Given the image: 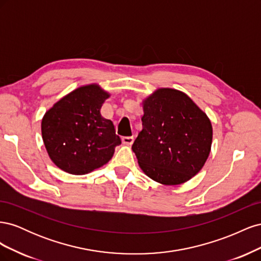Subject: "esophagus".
<instances>
[{"label":"esophagus","mask_w":261,"mask_h":261,"mask_svg":"<svg viewBox=\"0 0 261 261\" xmlns=\"http://www.w3.org/2000/svg\"><path fill=\"white\" fill-rule=\"evenodd\" d=\"M122 143H123L124 145L130 146V145L134 143V137H133V136H129V137H123V138H122Z\"/></svg>","instance_id":"1"}]
</instances>
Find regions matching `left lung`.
Segmentation results:
<instances>
[{"label": "left lung", "mask_w": 261, "mask_h": 261, "mask_svg": "<svg viewBox=\"0 0 261 261\" xmlns=\"http://www.w3.org/2000/svg\"><path fill=\"white\" fill-rule=\"evenodd\" d=\"M143 129L132 146L140 169L163 185L191 179L206 163L212 125L186 93L159 88L143 101Z\"/></svg>", "instance_id": "8db88e82"}]
</instances>
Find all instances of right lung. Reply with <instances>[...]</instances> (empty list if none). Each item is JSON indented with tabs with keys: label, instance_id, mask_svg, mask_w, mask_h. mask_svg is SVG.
<instances>
[{
	"label": "right lung",
	"instance_id": "add662e5",
	"mask_svg": "<svg viewBox=\"0 0 261 261\" xmlns=\"http://www.w3.org/2000/svg\"><path fill=\"white\" fill-rule=\"evenodd\" d=\"M98 84L78 87L55 102L42 117L41 133L52 162L73 175H84L107 164L121 145L112 121L101 115L110 98Z\"/></svg>",
	"mask_w": 261,
	"mask_h": 261
}]
</instances>
